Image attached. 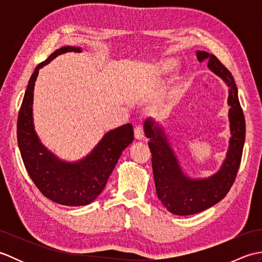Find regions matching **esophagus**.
Wrapping results in <instances>:
<instances>
[{"mask_svg":"<svg viewBox=\"0 0 262 262\" xmlns=\"http://www.w3.org/2000/svg\"><path fill=\"white\" fill-rule=\"evenodd\" d=\"M134 134L137 140H143L144 135H145V133H144V128L142 126H136L134 128Z\"/></svg>","mask_w":262,"mask_h":262,"instance_id":"1","label":"esophagus"}]
</instances>
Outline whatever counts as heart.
Returning a JSON list of instances; mask_svg holds the SVG:
<instances>
[{
	"instance_id": "1",
	"label": "heart",
	"mask_w": 262,
	"mask_h": 262,
	"mask_svg": "<svg viewBox=\"0 0 262 262\" xmlns=\"http://www.w3.org/2000/svg\"><path fill=\"white\" fill-rule=\"evenodd\" d=\"M174 68H176V62H174V60H172V59L165 60V62L162 65V69L165 72H170V71L173 70Z\"/></svg>"
}]
</instances>
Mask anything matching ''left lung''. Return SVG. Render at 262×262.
Returning <instances> with one entry per match:
<instances>
[{
	"instance_id": "left-lung-1",
	"label": "left lung",
	"mask_w": 262,
	"mask_h": 262,
	"mask_svg": "<svg viewBox=\"0 0 262 262\" xmlns=\"http://www.w3.org/2000/svg\"><path fill=\"white\" fill-rule=\"evenodd\" d=\"M199 62L207 59L208 69L229 86V119L231 138L226 159L215 174L204 179H191L183 173L179 161L171 148L164 129L152 118L144 122V132L149 138L152 168L158 198L170 213L192 215L207 209L223 199L235 180L241 164L246 119L237 97V88L231 72L216 56L207 52L196 53Z\"/></svg>"
}]
</instances>
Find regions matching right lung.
Instances as JSON below:
<instances>
[{"mask_svg":"<svg viewBox=\"0 0 262 262\" xmlns=\"http://www.w3.org/2000/svg\"><path fill=\"white\" fill-rule=\"evenodd\" d=\"M69 52L81 53L82 49L64 46L33 71L19 111L16 136L22 161L39 191L60 205L83 206L92 203L101 193L122 151L134 141V130L132 124H126L108 132L92 152L77 162L59 160L42 145L32 118L35 82L42 66Z\"/></svg>","mask_w":262,"mask_h":262,"instance_id":"obj_1","label":"right lung"}]
</instances>
